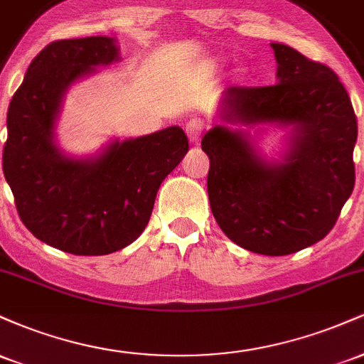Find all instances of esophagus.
<instances>
[{"instance_id":"34e87169","label":"esophagus","mask_w":364,"mask_h":364,"mask_svg":"<svg viewBox=\"0 0 364 364\" xmlns=\"http://www.w3.org/2000/svg\"><path fill=\"white\" fill-rule=\"evenodd\" d=\"M203 127H205V124H203V121L200 118H191L190 121H188L185 129H186V135H188V139H190L191 144H198L200 135H202V132H203Z\"/></svg>"}]
</instances>
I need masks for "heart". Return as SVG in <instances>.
<instances>
[{"label":"heart","mask_w":364,"mask_h":364,"mask_svg":"<svg viewBox=\"0 0 364 364\" xmlns=\"http://www.w3.org/2000/svg\"><path fill=\"white\" fill-rule=\"evenodd\" d=\"M241 75H243V72H241Z\"/></svg>","instance_id":"1"}]
</instances>
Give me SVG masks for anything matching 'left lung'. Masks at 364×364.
<instances>
[{"label": "left lung", "mask_w": 364, "mask_h": 364, "mask_svg": "<svg viewBox=\"0 0 364 364\" xmlns=\"http://www.w3.org/2000/svg\"><path fill=\"white\" fill-rule=\"evenodd\" d=\"M270 46L277 83L224 90L223 124L203 135L202 150L210 159L212 214L224 235L248 252L282 257L323 240L336 224L354 188L358 123L328 66L286 44ZM263 126L290 129L279 159L257 147Z\"/></svg>", "instance_id": "obj_1"}]
</instances>
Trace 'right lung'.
<instances>
[{
    "label": "right lung",
    "mask_w": 364,
    "mask_h": 364,
    "mask_svg": "<svg viewBox=\"0 0 364 364\" xmlns=\"http://www.w3.org/2000/svg\"><path fill=\"white\" fill-rule=\"evenodd\" d=\"M114 37L56 41L27 68L8 107L3 173L25 228L72 255H109L147 228L157 190L188 152L179 127L107 141L94 156H72L56 140L70 87L118 63Z\"/></svg>",
    "instance_id": "obj_1"
}]
</instances>
